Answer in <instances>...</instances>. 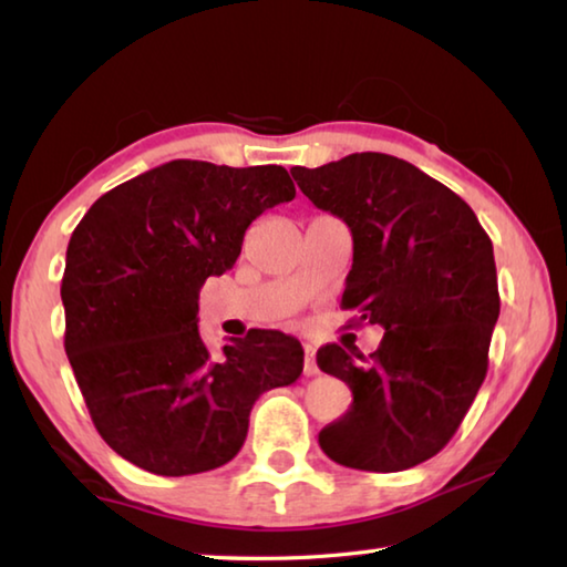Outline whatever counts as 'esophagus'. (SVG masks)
<instances>
[{"label": "esophagus", "instance_id": "obj_1", "mask_svg": "<svg viewBox=\"0 0 567 567\" xmlns=\"http://www.w3.org/2000/svg\"><path fill=\"white\" fill-rule=\"evenodd\" d=\"M302 372H305L307 378L320 375L318 362H315V348H312V344H305V368H302Z\"/></svg>", "mask_w": 567, "mask_h": 567}]
</instances>
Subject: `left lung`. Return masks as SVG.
<instances>
[{
    "instance_id": "8db88e82",
    "label": "left lung",
    "mask_w": 567,
    "mask_h": 567,
    "mask_svg": "<svg viewBox=\"0 0 567 567\" xmlns=\"http://www.w3.org/2000/svg\"><path fill=\"white\" fill-rule=\"evenodd\" d=\"M290 172L352 233L342 307L385 330L370 358L318 350L320 370L352 390L320 430L322 453L368 473L415 467L450 443L485 380L501 315L491 237L463 197L382 152Z\"/></svg>"
}]
</instances>
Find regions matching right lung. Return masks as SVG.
<instances>
[{
	"label": "right lung",
	"instance_id": "1",
	"mask_svg": "<svg viewBox=\"0 0 567 567\" xmlns=\"http://www.w3.org/2000/svg\"><path fill=\"white\" fill-rule=\"evenodd\" d=\"M285 167L172 159L102 195L74 227L62 277L64 350L94 427L147 473L233 460L262 392L300 378L302 344L249 330L213 354L199 290L243 249L265 209L290 203Z\"/></svg>",
	"mask_w": 567,
	"mask_h": 567
}]
</instances>
